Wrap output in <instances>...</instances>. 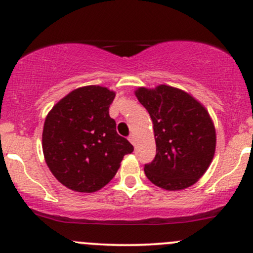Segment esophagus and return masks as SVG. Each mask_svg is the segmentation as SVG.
<instances>
[{
	"label": "esophagus",
	"mask_w": 253,
	"mask_h": 253,
	"mask_svg": "<svg viewBox=\"0 0 253 253\" xmlns=\"http://www.w3.org/2000/svg\"><path fill=\"white\" fill-rule=\"evenodd\" d=\"M128 140H129V143L132 144V145H135V136L133 135V134H130L128 136Z\"/></svg>",
	"instance_id": "obj_1"
}]
</instances>
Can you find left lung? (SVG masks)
Wrapping results in <instances>:
<instances>
[{
    "label": "left lung",
    "mask_w": 253,
    "mask_h": 253,
    "mask_svg": "<svg viewBox=\"0 0 253 253\" xmlns=\"http://www.w3.org/2000/svg\"><path fill=\"white\" fill-rule=\"evenodd\" d=\"M134 94L149 112L156 140V157L145 165V175L170 191L195 184L215 153V127L208 110L187 91L165 84L139 86Z\"/></svg>",
    "instance_id": "1"
}]
</instances>
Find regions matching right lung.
I'll return each mask as SVG.
<instances>
[{"mask_svg":"<svg viewBox=\"0 0 253 253\" xmlns=\"http://www.w3.org/2000/svg\"><path fill=\"white\" fill-rule=\"evenodd\" d=\"M115 91L101 85L72 90L52 107L42 129V152L52 175L69 189L94 193L108 184L133 146L109 117Z\"/></svg>","mask_w":253,"mask_h":253,"instance_id":"add662e5","label":"right lung"}]
</instances>
